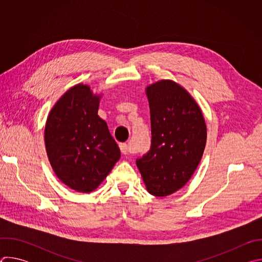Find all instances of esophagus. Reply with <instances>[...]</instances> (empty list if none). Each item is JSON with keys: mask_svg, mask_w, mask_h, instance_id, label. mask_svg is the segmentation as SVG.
<instances>
[{"mask_svg": "<svg viewBox=\"0 0 262 262\" xmlns=\"http://www.w3.org/2000/svg\"><path fill=\"white\" fill-rule=\"evenodd\" d=\"M119 147H120V150H121V152H122L123 155H128V154L132 152L129 146H128L126 143H120V144H119Z\"/></svg>", "mask_w": 262, "mask_h": 262, "instance_id": "obj_1", "label": "esophagus"}]
</instances>
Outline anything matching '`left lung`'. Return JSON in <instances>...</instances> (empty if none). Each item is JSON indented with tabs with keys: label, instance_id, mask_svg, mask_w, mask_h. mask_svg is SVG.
Instances as JSON below:
<instances>
[{
	"label": "left lung",
	"instance_id": "8db88e82",
	"mask_svg": "<svg viewBox=\"0 0 262 262\" xmlns=\"http://www.w3.org/2000/svg\"><path fill=\"white\" fill-rule=\"evenodd\" d=\"M151 145L136 160L147 191L165 197L181 189L198 167L206 143L201 110L182 87L170 80L146 89Z\"/></svg>",
	"mask_w": 262,
	"mask_h": 262
}]
</instances>
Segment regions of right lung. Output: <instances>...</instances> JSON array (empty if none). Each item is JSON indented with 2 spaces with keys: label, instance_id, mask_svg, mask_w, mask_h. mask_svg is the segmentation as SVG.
I'll return each instance as SVG.
<instances>
[{
  "label": "right lung",
  "instance_id": "add662e5",
  "mask_svg": "<svg viewBox=\"0 0 262 262\" xmlns=\"http://www.w3.org/2000/svg\"><path fill=\"white\" fill-rule=\"evenodd\" d=\"M99 96L89 86L70 88L48 117L45 141L50 163L70 189L94 191L120 159V149L98 115Z\"/></svg>",
  "mask_w": 262,
  "mask_h": 262
}]
</instances>
